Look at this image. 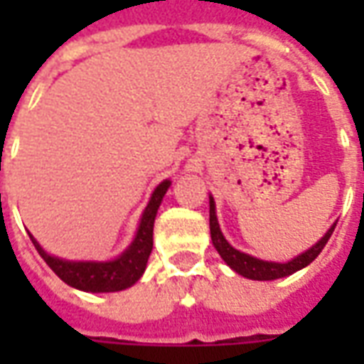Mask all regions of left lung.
Instances as JSON below:
<instances>
[{
	"label": "left lung",
	"instance_id": "1",
	"mask_svg": "<svg viewBox=\"0 0 364 364\" xmlns=\"http://www.w3.org/2000/svg\"><path fill=\"white\" fill-rule=\"evenodd\" d=\"M210 200V237H213V245L216 247V252L220 253V257L226 261V265H230V269H234L237 274H242L245 279H252V281H274V279H282V277H289V274L296 273L300 269L308 267L312 263L320 252L326 247L328 240L333 234L336 230V224L323 234L321 240H318L316 244L306 250L304 253L296 255L294 259L287 261V263H277V261H263L253 257V255H247V253L240 252L236 247H232L228 244V240L224 237L220 230V224H218V218H216V205H214L213 195L208 197Z\"/></svg>",
	"mask_w": 364,
	"mask_h": 364
}]
</instances>
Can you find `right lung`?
I'll return each instance as SVG.
<instances>
[{
    "label": "right lung",
    "instance_id": "right-lung-1",
    "mask_svg": "<svg viewBox=\"0 0 364 364\" xmlns=\"http://www.w3.org/2000/svg\"><path fill=\"white\" fill-rule=\"evenodd\" d=\"M171 181L166 179L154 189L150 203L144 208L142 218L136 230L132 244L120 253L117 259L111 261H68L56 255H50L43 250V245L36 242L33 234H28L36 252L46 261V265L58 274L62 281L83 292H119L138 282L146 271V263L154 245V220L166 197Z\"/></svg>",
    "mask_w": 364,
    "mask_h": 364
}]
</instances>
